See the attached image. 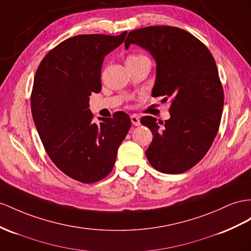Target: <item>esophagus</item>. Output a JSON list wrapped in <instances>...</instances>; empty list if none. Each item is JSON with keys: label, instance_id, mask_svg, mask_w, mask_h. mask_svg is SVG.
Segmentation results:
<instances>
[{"label": "esophagus", "instance_id": "esophagus-1", "mask_svg": "<svg viewBox=\"0 0 251 251\" xmlns=\"http://www.w3.org/2000/svg\"><path fill=\"white\" fill-rule=\"evenodd\" d=\"M130 120H131L132 125H134V126H139L140 125V118L138 117V115L132 114L131 117H130Z\"/></svg>", "mask_w": 251, "mask_h": 251}]
</instances>
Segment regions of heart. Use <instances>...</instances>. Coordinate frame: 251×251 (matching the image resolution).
I'll return each instance as SVG.
<instances>
[{"label": "heart", "instance_id": "obj_1", "mask_svg": "<svg viewBox=\"0 0 251 251\" xmlns=\"http://www.w3.org/2000/svg\"><path fill=\"white\" fill-rule=\"evenodd\" d=\"M143 57H145V56H143V55H129L127 57V59H126V61H130V60H134V59H139V58H143Z\"/></svg>", "mask_w": 251, "mask_h": 251}]
</instances>
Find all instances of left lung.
<instances>
[{"label":"left lung","mask_w":251,"mask_h":251,"mask_svg":"<svg viewBox=\"0 0 251 251\" xmlns=\"http://www.w3.org/2000/svg\"><path fill=\"white\" fill-rule=\"evenodd\" d=\"M149 50L156 60L151 95L172 99L165 122L143 117L152 141L145 151L152 168L165 174H181L205 156L220 128L224 90L213 56L196 37L173 26L131 30L125 40Z\"/></svg>","instance_id":"1"}]
</instances>
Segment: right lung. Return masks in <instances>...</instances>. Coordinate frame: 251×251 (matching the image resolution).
<instances>
[{
    "label": "right lung",
    "mask_w": 251,
    "mask_h": 251,
    "mask_svg": "<svg viewBox=\"0 0 251 251\" xmlns=\"http://www.w3.org/2000/svg\"><path fill=\"white\" fill-rule=\"evenodd\" d=\"M119 36L78 35L62 41L42 59L34 79L30 108L49 157L67 176L83 183L104 179L113 169L129 115L92 121L89 96L101 89L105 56L123 43Z\"/></svg>",
    "instance_id": "obj_1"
}]
</instances>
